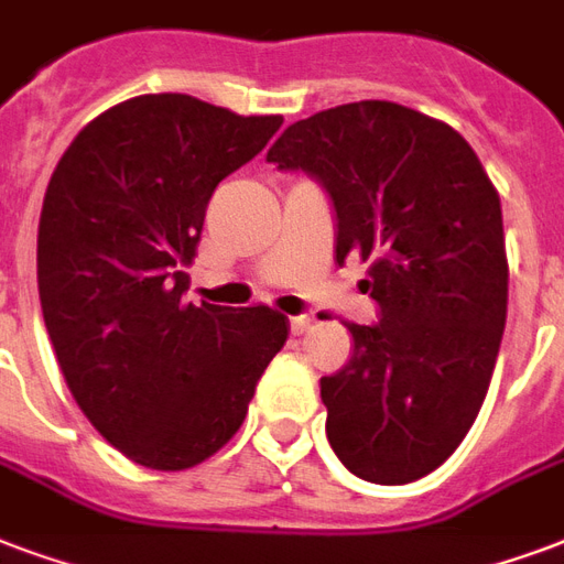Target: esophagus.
I'll return each instance as SVG.
<instances>
[{
	"mask_svg": "<svg viewBox=\"0 0 564 564\" xmlns=\"http://www.w3.org/2000/svg\"><path fill=\"white\" fill-rule=\"evenodd\" d=\"M288 324H291V333H294V336H303V333L308 329V324H312V317L294 315V317H288Z\"/></svg>",
	"mask_w": 564,
	"mask_h": 564,
	"instance_id": "esophagus-1",
	"label": "esophagus"
}]
</instances>
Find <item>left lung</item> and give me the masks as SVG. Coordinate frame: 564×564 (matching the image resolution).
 <instances>
[{"label":"left lung","mask_w":564,"mask_h":564,"mask_svg":"<svg viewBox=\"0 0 564 564\" xmlns=\"http://www.w3.org/2000/svg\"><path fill=\"white\" fill-rule=\"evenodd\" d=\"M267 163L303 172L336 210V261H371V327L321 378L327 437L354 476L408 485L460 446L488 395L506 329L502 207L458 130L389 100L291 124Z\"/></svg>","instance_id":"1"}]
</instances>
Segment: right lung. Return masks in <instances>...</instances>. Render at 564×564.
I'll use <instances>...</instances> for the list:
<instances>
[{
  "instance_id": "obj_1",
  "label": "right lung",
  "mask_w": 564,
  "mask_h": 564,
  "mask_svg": "<svg viewBox=\"0 0 564 564\" xmlns=\"http://www.w3.org/2000/svg\"><path fill=\"white\" fill-rule=\"evenodd\" d=\"M279 127L142 95L83 127L50 177L37 223L46 333L79 410L133 464L210 458L285 345L273 308L184 303L207 202Z\"/></svg>"
}]
</instances>
